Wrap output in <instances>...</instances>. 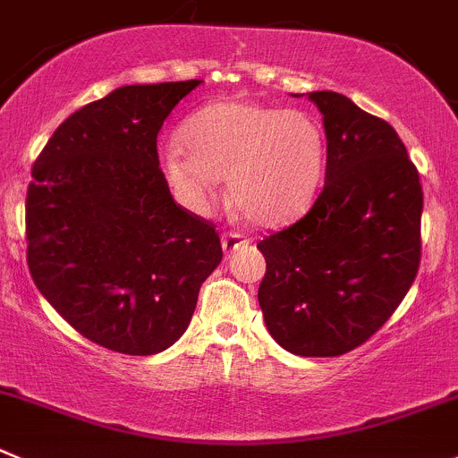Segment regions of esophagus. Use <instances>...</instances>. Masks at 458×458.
Instances as JSON below:
<instances>
[{
	"label": "esophagus",
	"instance_id": "34e87169",
	"mask_svg": "<svg viewBox=\"0 0 458 458\" xmlns=\"http://www.w3.org/2000/svg\"><path fill=\"white\" fill-rule=\"evenodd\" d=\"M248 239L239 233H224L221 237V246H224L225 252H234L239 246H246Z\"/></svg>",
	"mask_w": 458,
	"mask_h": 458
}]
</instances>
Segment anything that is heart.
<instances>
[{
    "label": "heart",
    "instance_id": "heart-1",
    "mask_svg": "<svg viewBox=\"0 0 458 458\" xmlns=\"http://www.w3.org/2000/svg\"><path fill=\"white\" fill-rule=\"evenodd\" d=\"M181 140L163 145L158 167L192 212L212 206L225 176L230 201L248 221L277 225L310 201L322 174V130L300 109L210 102L183 123Z\"/></svg>",
    "mask_w": 458,
    "mask_h": 458
}]
</instances>
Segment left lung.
Masks as SVG:
<instances>
[{
    "instance_id": "8db88e82",
    "label": "left lung",
    "mask_w": 458,
    "mask_h": 458,
    "mask_svg": "<svg viewBox=\"0 0 458 458\" xmlns=\"http://www.w3.org/2000/svg\"><path fill=\"white\" fill-rule=\"evenodd\" d=\"M327 134V176L297 224L257 243L259 306L279 347L342 356L369 340L420 264L423 190L396 130L335 91H313Z\"/></svg>"
}]
</instances>
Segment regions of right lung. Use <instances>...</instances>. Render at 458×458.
Wrapping results in <instances>:
<instances>
[{
    "mask_svg": "<svg viewBox=\"0 0 458 458\" xmlns=\"http://www.w3.org/2000/svg\"><path fill=\"white\" fill-rule=\"evenodd\" d=\"M201 80L127 84L71 114L26 192V261L48 304L87 340L127 356L185 333L219 266V233L176 206L157 136Z\"/></svg>",
    "mask_w": 458,
    "mask_h": 458,
    "instance_id": "add662e5",
    "label": "right lung"
}]
</instances>
